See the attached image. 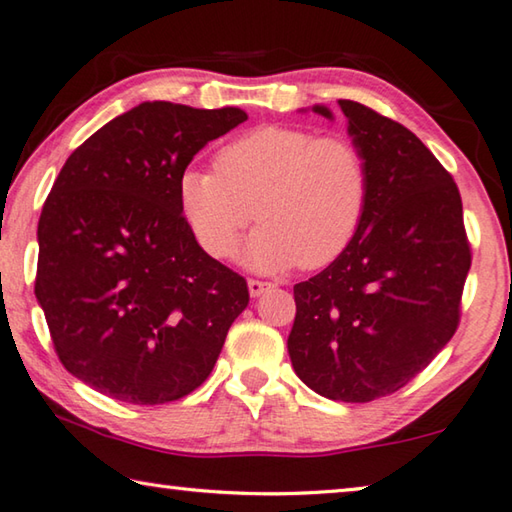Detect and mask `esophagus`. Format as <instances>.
Segmentation results:
<instances>
[{
	"label": "esophagus",
	"mask_w": 512,
	"mask_h": 512,
	"mask_svg": "<svg viewBox=\"0 0 512 512\" xmlns=\"http://www.w3.org/2000/svg\"><path fill=\"white\" fill-rule=\"evenodd\" d=\"M271 287H273L271 282H264V280H248V291H250V296H253V298L262 296V293L268 291Z\"/></svg>",
	"instance_id": "34e87169"
}]
</instances>
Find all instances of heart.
<instances>
[{"label": "heart", "instance_id": "1", "mask_svg": "<svg viewBox=\"0 0 512 512\" xmlns=\"http://www.w3.org/2000/svg\"><path fill=\"white\" fill-rule=\"evenodd\" d=\"M178 201L207 255H235L255 216L262 225L244 248L257 271L323 268L352 246L370 203V167L348 135L302 126H259L216 153L214 171L187 169Z\"/></svg>", "mask_w": 512, "mask_h": 512}]
</instances>
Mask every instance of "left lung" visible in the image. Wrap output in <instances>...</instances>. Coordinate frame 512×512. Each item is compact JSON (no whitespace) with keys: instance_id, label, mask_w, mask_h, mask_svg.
Returning a JSON list of instances; mask_svg holds the SVG:
<instances>
[{"instance_id":"8db88e82","label":"left lung","mask_w":512,"mask_h":512,"mask_svg":"<svg viewBox=\"0 0 512 512\" xmlns=\"http://www.w3.org/2000/svg\"><path fill=\"white\" fill-rule=\"evenodd\" d=\"M339 106L366 153L370 203L352 246L293 287L287 345L311 391L363 404L400 391L452 339L472 250L461 192L436 155L363 103Z\"/></svg>"}]
</instances>
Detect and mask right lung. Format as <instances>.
Wrapping results in <instances>:
<instances>
[{
    "mask_svg": "<svg viewBox=\"0 0 512 512\" xmlns=\"http://www.w3.org/2000/svg\"><path fill=\"white\" fill-rule=\"evenodd\" d=\"M239 108L146 101L69 155L38 221L36 298L63 366L128 404H167L210 377L248 284L198 246L178 180Z\"/></svg>",
    "mask_w": 512,
    "mask_h": 512,
    "instance_id": "1",
    "label": "right lung"
}]
</instances>
